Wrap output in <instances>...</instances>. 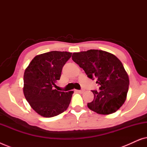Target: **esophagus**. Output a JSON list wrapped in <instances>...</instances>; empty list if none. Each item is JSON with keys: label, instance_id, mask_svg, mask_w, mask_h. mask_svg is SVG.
Listing matches in <instances>:
<instances>
[{"label": "esophagus", "instance_id": "34e87169", "mask_svg": "<svg viewBox=\"0 0 147 147\" xmlns=\"http://www.w3.org/2000/svg\"><path fill=\"white\" fill-rule=\"evenodd\" d=\"M76 91L77 92H79V93H82V92H84V90H76Z\"/></svg>", "mask_w": 147, "mask_h": 147}]
</instances>
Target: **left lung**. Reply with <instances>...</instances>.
<instances>
[{"mask_svg": "<svg viewBox=\"0 0 147 147\" xmlns=\"http://www.w3.org/2000/svg\"><path fill=\"white\" fill-rule=\"evenodd\" d=\"M72 59L90 79H97L100 91L92 90L94 100L88 107L100 114L117 111L125 102L129 78L122 62L113 54L98 49L74 53Z\"/></svg>", "mask_w": 147, "mask_h": 147, "instance_id": "8db88e82", "label": "left lung"}]
</instances>
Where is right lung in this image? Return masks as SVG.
Segmentation results:
<instances>
[{
    "instance_id": "1",
    "label": "right lung",
    "mask_w": 147,
    "mask_h": 147,
    "mask_svg": "<svg viewBox=\"0 0 147 147\" xmlns=\"http://www.w3.org/2000/svg\"><path fill=\"white\" fill-rule=\"evenodd\" d=\"M71 53L53 51L35 56L24 73L23 93L31 107L43 117L59 115L67 109L74 92L54 88Z\"/></svg>"
}]
</instances>
